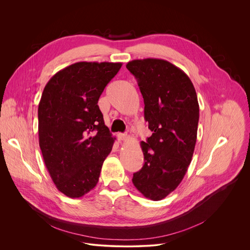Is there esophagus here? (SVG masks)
<instances>
[{
    "label": "esophagus",
    "mask_w": 250,
    "mask_h": 250,
    "mask_svg": "<svg viewBox=\"0 0 250 250\" xmlns=\"http://www.w3.org/2000/svg\"><path fill=\"white\" fill-rule=\"evenodd\" d=\"M118 138L121 141H125L128 138V135L126 133H119L118 134Z\"/></svg>",
    "instance_id": "esophagus-1"
}]
</instances>
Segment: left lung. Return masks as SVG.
<instances>
[{"label":"left lung","instance_id":"1","mask_svg":"<svg viewBox=\"0 0 250 250\" xmlns=\"http://www.w3.org/2000/svg\"><path fill=\"white\" fill-rule=\"evenodd\" d=\"M126 68L137 80L152 131L140 142L145 164L132 183L146 198L160 201L181 183L193 157L199 123L196 90L184 71L163 59H136Z\"/></svg>","mask_w":250,"mask_h":250}]
</instances>
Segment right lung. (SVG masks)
<instances>
[{
	"mask_svg": "<svg viewBox=\"0 0 250 250\" xmlns=\"http://www.w3.org/2000/svg\"><path fill=\"white\" fill-rule=\"evenodd\" d=\"M122 63L77 62L51 77L39 104L40 146L56 188L80 198L98 183L115 137L98 101Z\"/></svg>",
	"mask_w": 250,
	"mask_h": 250,
	"instance_id": "obj_1",
	"label": "right lung"
}]
</instances>
